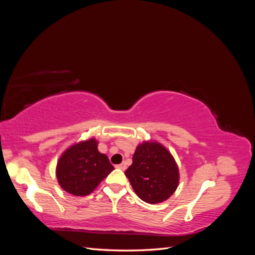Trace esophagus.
<instances>
[{"label": "esophagus", "instance_id": "34e87169", "mask_svg": "<svg viewBox=\"0 0 255 255\" xmlns=\"http://www.w3.org/2000/svg\"><path fill=\"white\" fill-rule=\"evenodd\" d=\"M116 167H117L118 169H120V170H126V169H127V164L125 163V161H123V163L117 165Z\"/></svg>", "mask_w": 255, "mask_h": 255}]
</instances>
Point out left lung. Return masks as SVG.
I'll list each match as a JSON object with an SVG mask.
<instances>
[{
    "instance_id": "1",
    "label": "left lung",
    "mask_w": 255,
    "mask_h": 255,
    "mask_svg": "<svg viewBox=\"0 0 255 255\" xmlns=\"http://www.w3.org/2000/svg\"><path fill=\"white\" fill-rule=\"evenodd\" d=\"M142 201L155 204L167 200L179 185V169L170 152L158 142L136 148L133 164L125 172Z\"/></svg>"
}]
</instances>
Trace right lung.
I'll list each match as a JSON object with an SVG mask.
<instances>
[{"mask_svg": "<svg viewBox=\"0 0 255 255\" xmlns=\"http://www.w3.org/2000/svg\"><path fill=\"white\" fill-rule=\"evenodd\" d=\"M114 170L105 154L98 151L95 138L70 146L57 163L56 176L64 190L74 196H87Z\"/></svg>", "mask_w": 255, "mask_h": 255, "instance_id": "add662e5", "label": "right lung"}]
</instances>
